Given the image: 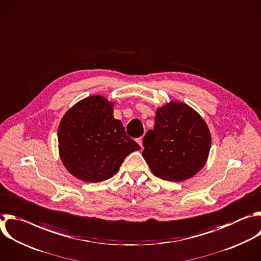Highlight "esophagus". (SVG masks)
<instances>
[{
    "label": "esophagus",
    "mask_w": 261,
    "mask_h": 261,
    "mask_svg": "<svg viewBox=\"0 0 261 261\" xmlns=\"http://www.w3.org/2000/svg\"><path fill=\"white\" fill-rule=\"evenodd\" d=\"M137 142H138V144L141 146V148H143V146H142V137L137 138Z\"/></svg>",
    "instance_id": "esophagus-1"
}]
</instances>
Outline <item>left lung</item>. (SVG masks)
<instances>
[{"label": "left lung", "mask_w": 261, "mask_h": 261, "mask_svg": "<svg viewBox=\"0 0 261 261\" xmlns=\"http://www.w3.org/2000/svg\"><path fill=\"white\" fill-rule=\"evenodd\" d=\"M142 156L156 177L184 181L205 166L211 146L206 122L191 107L171 101L155 112L153 130L143 141Z\"/></svg>", "instance_id": "8db88e82"}]
</instances>
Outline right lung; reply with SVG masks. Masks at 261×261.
Segmentation results:
<instances>
[{
    "instance_id": "obj_1",
    "label": "right lung",
    "mask_w": 261,
    "mask_h": 261,
    "mask_svg": "<svg viewBox=\"0 0 261 261\" xmlns=\"http://www.w3.org/2000/svg\"><path fill=\"white\" fill-rule=\"evenodd\" d=\"M58 147L70 174L93 184L113 177L125 158L140 149L114 118V102L101 95L87 97L65 113L58 127Z\"/></svg>"
}]
</instances>
